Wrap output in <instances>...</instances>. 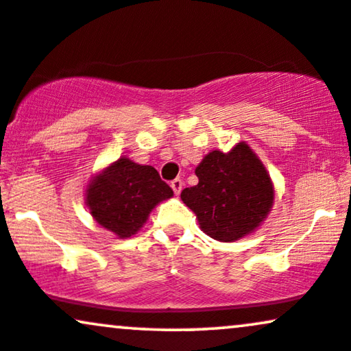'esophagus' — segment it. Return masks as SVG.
Wrapping results in <instances>:
<instances>
[{"label":"esophagus","mask_w":351,"mask_h":351,"mask_svg":"<svg viewBox=\"0 0 351 351\" xmlns=\"http://www.w3.org/2000/svg\"><path fill=\"white\" fill-rule=\"evenodd\" d=\"M171 187H172V191H174L176 195H179V193L182 192V189H184V182L180 179H174L171 182Z\"/></svg>","instance_id":"1"}]
</instances>
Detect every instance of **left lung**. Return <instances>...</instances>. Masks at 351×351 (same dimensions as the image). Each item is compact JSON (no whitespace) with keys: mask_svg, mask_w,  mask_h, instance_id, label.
I'll return each instance as SVG.
<instances>
[{"mask_svg":"<svg viewBox=\"0 0 351 351\" xmlns=\"http://www.w3.org/2000/svg\"><path fill=\"white\" fill-rule=\"evenodd\" d=\"M199 184L180 199L199 218L200 228L218 241H234L258 228L274 200L261 160L245 143L228 154L212 151L195 169Z\"/></svg>","mask_w":351,"mask_h":351,"instance_id":"obj_1","label":"left lung"}]
</instances>
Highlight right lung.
I'll use <instances>...</instances> for the list:
<instances>
[{"mask_svg":"<svg viewBox=\"0 0 351 351\" xmlns=\"http://www.w3.org/2000/svg\"><path fill=\"white\" fill-rule=\"evenodd\" d=\"M172 193L154 167L119 158L88 185L86 205L103 228L119 238H130L141 228L151 210L171 199Z\"/></svg>","mask_w":351,"mask_h":351,"instance_id":"right-lung-1","label":"right lung"}]
</instances>
